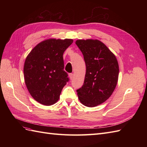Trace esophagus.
I'll return each mask as SVG.
<instances>
[{
	"label": "esophagus",
	"mask_w": 147,
	"mask_h": 147,
	"mask_svg": "<svg viewBox=\"0 0 147 147\" xmlns=\"http://www.w3.org/2000/svg\"><path fill=\"white\" fill-rule=\"evenodd\" d=\"M69 78H70V80H72L73 78H74V74H72V73L69 74Z\"/></svg>",
	"instance_id": "1"
}]
</instances>
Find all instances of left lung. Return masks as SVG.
<instances>
[{
	"mask_svg": "<svg viewBox=\"0 0 147 147\" xmlns=\"http://www.w3.org/2000/svg\"><path fill=\"white\" fill-rule=\"evenodd\" d=\"M86 64L83 85L77 90L81 103L94 107L112 94L118 80L119 65L116 57L98 40H77Z\"/></svg>",
	"mask_w": 147,
	"mask_h": 147,
	"instance_id": "8db88e82",
	"label": "left lung"
}]
</instances>
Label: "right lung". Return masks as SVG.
I'll return each mask as SVG.
<instances>
[{
  "mask_svg": "<svg viewBox=\"0 0 147 147\" xmlns=\"http://www.w3.org/2000/svg\"><path fill=\"white\" fill-rule=\"evenodd\" d=\"M72 43V39H48L35 46L26 57L25 84L31 96L40 104L51 105L59 100L69 82L64 70L63 53Z\"/></svg>",
  "mask_w": 147,
  "mask_h": 147,
  "instance_id": "right-lung-1",
  "label": "right lung"
}]
</instances>
